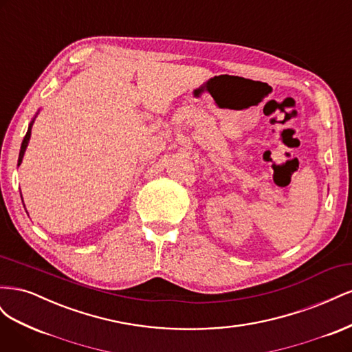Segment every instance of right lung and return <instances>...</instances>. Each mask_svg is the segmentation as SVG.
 I'll return each mask as SVG.
<instances>
[{"instance_id": "1", "label": "right lung", "mask_w": 352, "mask_h": 352, "mask_svg": "<svg viewBox=\"0 0 352 352\" xmlns=\"http://www.w3.org/2000/svg\"><path fill=\"white\" fill-rule=\"evenodd\" d=\"M35 117H36V116H35ZM35 117H34V120H32V122L29 123L28 132H26V135H25V138H23L22 146H20V153H19V162H17V166H20V163H22V160H23V155H25V151H26V146H28L29 140H30V131H32V124H34V122H35Z\"/></svg>"}]
</instances>
